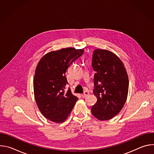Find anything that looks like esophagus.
Wrapping results in <instances>:
<instances>
[{
    "mask_svg": "<svg viewBox=\"0 0 154 154\" xmlns=\"http://www.w3.org/2000/svg\"><path fill=\"white\" fill-rule=\"evenodd\" d=\"M88 95H89V93H88V91H85L84 93L82 94L81 96H82V97L83 98H85V97H86Z\"/></svg>",
    "mask_w": 154,
    "mask_h": 154,
    "instance_id": "obj_1",
    "label": "esophagus"
}]
</instances>
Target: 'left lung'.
I'll return each mask as SVG.
<instances>
[{
	"label": "left lung",
	"mask_w": 154,
	"mask_h": 154,
	"mask_svg": "<svg viewBox=\"0 0 154 154\" xmlns=\"http://www.w3.org/2000/svg\"><path fill=\"white\" fill-rule=\"evenodd\" d=\"M94 71L93 90L97 102L93 115L100 121L112 119L123 108L128 91V77L124 64L114 53L96 49L93 55Z\"/></svg>",
	"instance_id": "8db88e82"
}]
</instances>
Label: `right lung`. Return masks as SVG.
<instances>
[{
	"mask_svg": "<svg viewBox=\"0 0 154 154\" xmlns=\"http://www.w3.org/2000/svg\"><path fill=\"white\" fill-rule=\"evenodd\" d=\"M84 49L63 48L44 55L38 63L33 79L34 96L41 113L48 119L61 123L71 113L78 100L68 84L65 73L76 59L82 56Z\"/></svg>",
	"mask_w": 154,
	"mask_h": 154,
	"instance_id": "1",
	"label": "right lung"
}]
</instances>
